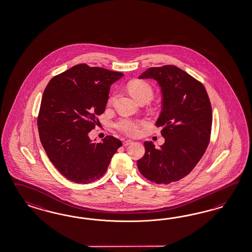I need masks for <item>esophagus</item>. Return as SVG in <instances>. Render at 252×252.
<instances>
[{"instance_id":"34e87169","label":"esophagus","mask_w":252,"mask_h":252,"mask_svg":"<svg viewBox=\"0 0 252 252\" xmlns=\"http://www.w3.org/2000/svg\"><path fill=\"white\" fill-rule=\"evenodd\" d=\"M131 143H132L131 140H126V141L123 142V146H128L129 144H131Z\"/></svg>"}]
</instances>
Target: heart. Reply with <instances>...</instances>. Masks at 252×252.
<instances>
[{"label": "heart", "instance_id": "b5f03b06", "mask_svg": "<svg viewBox=\"0 0 252 252\" xmlns=\"http://www.w3.org/2000/svg\"><path fill=\"white\" fill-rule=\"evenodd\" d=\"M128 90L131 96L135 98L136 100H140L142 98H152L154 95V91L150 85L143 81V80H132L128 84ZM114 99V96H111L109 99V102L111 103ZM141 123L135 122L129 119H122L117 123V127L121 129L124 133L128 135H136L139 132Z\"/></svg>", "mask_w": 252, "mask_h": 252}]
</instances>
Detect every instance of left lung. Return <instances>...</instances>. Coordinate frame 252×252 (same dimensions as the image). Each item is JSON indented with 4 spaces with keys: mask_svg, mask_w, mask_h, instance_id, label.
I'll list each match as a JSON object with an SVG mask.
<instances>
[{
    "mask_svg": "<svg viewBox=\"0 0 252 252\" xmlns=\"http://www.w3.org/2000/svg\"><path fill=\"white\" fill-rule=\"evenodd\" d=\"M139 78L154 79L161 88V112L156 125L162 127L165 141L159 149L144 142L138 169L156 184L180 180L199 161L210 139L212 108L206 89L175 65L150 67Z\"/></svg>",
    "mask_w": 252,
    "mask_h": 252,
    "instance_id": "obj_1",
    "label": "left lung"
}]
</instances>
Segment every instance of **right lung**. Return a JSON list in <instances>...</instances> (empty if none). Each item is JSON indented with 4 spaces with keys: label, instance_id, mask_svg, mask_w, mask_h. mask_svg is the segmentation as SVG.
<instances>
[{
    "label": "right lung",
    "instance_id": "add662e5",
    "mask_svg": "<svg viewBox=\"0 0 252 252\" xmlns=\"http://www.w3.org/2000/svg\"><path fill=\"white\" fill-rule=\"evenodd\" d=\"M123 76L79 64L46 86L37 119L39 137L49 160L67 180L89 184L100 178L123 145L113 136L96 143L89 133L105 111L110 86Z\"/></svg>",
    "mask_w": 252,
    "mask_h": 252
}]
</instances>
